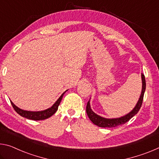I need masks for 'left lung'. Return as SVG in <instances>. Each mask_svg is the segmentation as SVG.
I'll use <instances>...</instances> for the list:
<instances>
[{
    "label": "left lung",
    "mask_w": 159,
    "mask_h": 159,
    "mask_svg": "<svg viewBox=\"0 0 159 159\" xmlns=\"http://www.w3.org/2000/svg\"><path fill=\"white\" fill-rule=\"evenodd\" d=\"M142 93H141L139 100L137 102V105L132 110V112H130L129 114L124 116V117L116 118V119H106V118H103L100 116L95 114V112H93V110L90 108V100L87 102L86 105V113L88 116H89V119L92 121L93 123H94L95 125L98 126L100 127H115L117 126L122 125L125 124L127 122H128L131 118L134 117V116L137 114V112L139 111L141 107H142L143 95H144L145 89H146V80H145V76L144 75L142 74Z\"/></svg>",
    "instance_id": "left-lung-1"
}]
</instances>
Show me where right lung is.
Listing matches in <instances>:
<instances>
[{"mask_svg": "<svg viewBox=\"0 0 159 159\" xmlns=\"http://www.w3.org/2000/svg\"><path fill=\"white\" fill-rule=\"evenodd\" d=\"M65 92L63 93L59 99L57 100V102L52 105V107L49 108V109L44 110V111H39V112L26 111V110L20 109V108L16 106V105L12 103V102L11 101V102L12 107L14 108L15 111H16L17 114H19L20 115L22 116V117H25L29 120H45L50 117L52 115H54V113L57 112V110H58V107H59L60 102L61 101V99L63 96H64V94L65 93Z\"/></svg>", "mask_w": 159, "mask_h": 159, "instance_id": "add662e5", "label": "right lung"}]
</instances>
